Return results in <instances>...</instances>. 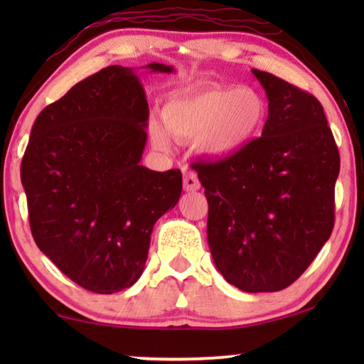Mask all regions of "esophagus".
Instances as JSON below:
<instances>
[{
    "label": "esophagus",
    "mask_w": 364,
    "mask_h": 364,
    "mask_svg": "<svg viewBox=\"0 0 364 364\" xmlns=\"http://www.w3.org/2000/svg\"><path fill=\"white\" fill-rule=\"evenodd\" d=\"M183 186H184V191H188V193H191V191H197L200 188L199 178H197L194 171L191 170L183 171Z\"/></svg>",
    "instance_id": "34e87169"
}]
</instances>
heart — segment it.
<instances>
[{
    "label": "heart",
    "mask_w": 364,
    "mask_h": 364,
    "mask_svg": "<svg viewBox=\"0 0 364 364\" xmlns=\"http://www.w3.org/2000/svg\"><path fill=\"white\" fill-rule=\"evenodd\" d=\"M164 123L178 139H196L202 154L225 159L244 149L262 130L267 109L255 91L242 86L173 96L164 107ZM159 146L168 144L162 123H151Z\"/></svg>",
    "instance_id": "1"
}]
</instances>
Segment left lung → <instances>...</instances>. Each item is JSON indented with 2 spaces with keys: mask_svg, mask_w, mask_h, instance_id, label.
Listing matches in <instances>:
<instances>
[{
  "mask_svg": "<svg viewBox=\"0 0 364 364\" xmlns=\"http://www.w3.org/2000/svg\"><path fill=\"white\" fill-rule=\"evenodd\" d=\"M252 73L268 97L262 136L193 168L205 188L215 267L255 294L291 286L331 237L341 157L315 96L273 73Z\"/></svg>",
  "mask_w": 364,
  "mask_h": 364,
  "instance_id": "1",
  "label": "left lung"
}]
</instances>
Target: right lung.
<instances>
[{
    "label": "right lung",
    "instance_id": "add662e5",
    "mask_svg": "<svg viewBox=\"0 0 364 364\" xmlns=\"http://www.w3.org/2000/svg\"><path fill=\"white\" fill-rule=\"evenodd\" d=\"M144 69L170 73L152 63ZM149 106L133 69L109 65L36 117L21 165L36 245L86 291L143 274L156 221L180 200V170L139 165Z\"/></svg>",
    "mask_w": 364,
    "mask_h": 364
}]
</instances>
